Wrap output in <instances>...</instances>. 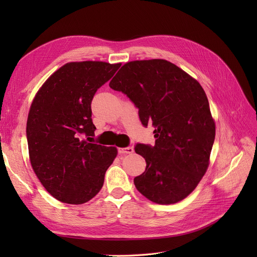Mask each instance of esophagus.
<instances>
[{"label": "esophagus", "instance_id": "obj_1", "mask_svg": "<svg viewBox=\"0 0 257 257\" xmlns=\"http://www.w3.org/2000/svg\"><path fill=\"white\" fill-rule=\"evenodd\" d=\"M134 152V148L133 147H126V148H120L119 153L120 154H131Z\"/></svg>", "mask_w": 257, "mask_h": 257}]
</instances>
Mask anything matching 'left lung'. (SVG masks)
I'll list each match as a JSON object with an SVG mask.
<instances>
[{
  "label": "left lung",
  "instance_id": "left-lung-1",
  "mask_svg": "<svg viewBox=\"0 0 257 257\" xmlns=\"http://www.w3.org/2000/svg\"><path fill=\"white\" fill-rule=\"evenodd\" d=\"M109 87L126 94L143 125L152 123L155 145L138 144L135 152L146 170L134 178L136 189L155 204L188 197L206 174L215 137V123L200 83L163 59L124 64Z\"/></svg>",
  "mask_w": 257,
  "mask_h": 257
}]
</instances>
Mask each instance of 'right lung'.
Listing matches in <instances>:
<instances>
[{
  "mask_svg": "<svg viewBox=\"0 0 257 257\" xmlns=\"http://www.w3.org/2000/svg\"><path fill=\"white\" fill-rule=\"evenodd\" d=\"M121 63L69 62L44 82L27 121L29 157L44 188L65 204L81 205L103 188L115 147L92 144L91 102Z\"/></svg>",
  "mask_w": 257,
  "mask_h": 257,
  "instance_id": "obj_1",
  "label": "right lung"
}]
</instances>
